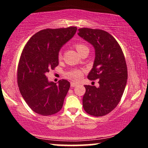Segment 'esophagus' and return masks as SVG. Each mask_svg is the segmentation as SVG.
<instances>
[{
    "label": "esophagus",
    "instance_id": "obj_1",
    "mask_svg": "<svg viewBox=\"0 0 148 148\" xmlns=\"http://www.w3.org/2000/svg\"><path fill=\"white\" fill-rule=\"evenodd\" d=\"M78 85L77 83H75V82H71V87H75Z\"/></svg>",
    "mask_w": 148,
    "mask_h": 148
}]
</instances>
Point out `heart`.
<instances>
[{"label":"heart","mask_w":148,"mask_h":148,"mask_svg":"<svg viewBox=\"0 0 148 148\" xmlns=\"http://www.w3.org/2000/svg\"><path fill=\"white\" fill-rule=\"evenodd\" d=\"M76 49L77 50L78 52H79L80 51L82 50L83 49L86 48V46L83 45V44H76L75 45ZM59 58H61V53H59L58 56ZM81 75H82V73L80 70H76V69H74V70H71L69 72L66 73V76L67 78L71 80H74V81H77L79 80L80 78L81 77Z\"/></svg>","instance_id":"obj_1"}]
</instances>
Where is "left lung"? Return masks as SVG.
I'll use <instances>...</instances> for the list:
<instances>
[{"label": "left lung", "mask_w": 148, "mask_h": 148, "mask_svg": "<svg viewBox=\"0 0 148 148\" xmlns=\"http://www.w3.org/2000/svg\"><path fill=\"white\" fill-rule=\"evenodd\" d=\"M78 35L95 49L90 80L99 79V87L85 86L83 106L86 113L103 116L113 111L120 102L127 80V68L123 51L116 40L103 30L79 28Z\"/></svg>", "instance_id": "1"}]
</instances>
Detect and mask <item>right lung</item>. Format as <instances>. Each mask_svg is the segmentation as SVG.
Returning <instances> with one entry per match:
<instances>
[{
	"instance_id": "right-lung-1",
	"label": "right lung",
	"mask_w": 148,
	"mask_h": 148,
	"mask_svg": "<svg viewBox=\"0 0 148 148\" xmlns=\"http://www.w3.org/2000/svg\"><path fill=\"white\" fill-rule=\"evenodd\" d=\"M77 28L45 29L37 32L25 45L18 66L19 91L35 113L51 115L60 111L70 84L64 79L58 84L46 74L58 65L60 49L75 35Z\"/></svg>"
}]
</instances>
